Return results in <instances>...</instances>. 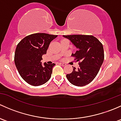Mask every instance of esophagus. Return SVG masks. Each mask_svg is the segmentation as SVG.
Segmentation results:
<instances>
[{
    "label": "esophagus",
    "instance_id": "34e87169",
    "mask_svg": "<svg viewBox=\"0 0 121 121\" xmlns=\"http://www.w3.org/2000/svg\"><path fill=\"white\" fill-rule=\"evenodd\" d=\"M60 64V65H63V66H65V65H66V64H65V63H59Z\"/></svg>",
    "mask_w": 121,
    "mask_h": 121
}]
</instances>
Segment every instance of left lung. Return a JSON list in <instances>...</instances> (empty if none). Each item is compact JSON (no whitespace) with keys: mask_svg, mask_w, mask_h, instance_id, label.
I'll return each instance as SVG.
<instances>
[{"mask_svg":"<svg viewBox=\"0 0 121 121\" xmlns=\"http://www.w3.org/2000/svg\"><path fill=\"white\" fill-rule=\"evenodd\" d=\"M63 37L70 40L78 49L71 56L76 58V61H81L79 63V68H73V72L66 75L67 78L70 83L75 86H85L95 78L103 63V46L93 36L64 35Z\"/></svg>","mask_w":121,"mask_h":121,"instance_id":"left-lung-1","label":"left lung"}]
</instances>
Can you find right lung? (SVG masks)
<instances>
[{
  "instance_id": "1",
  "label": "right lung",
  "mask_w": 121,
  "mask_h": 121,
  "mask_svg": "<svg viewBox=\"0 0 121 121\" xmlns=\"http://www.w3.org/2000/svg\"><path fill=\"white\" fill-rule=\"evenodd\" d=\"M57 35L35 33L23 39L17 46L14 63L22 78L30 85L39 86L51 78L56 64H42V56L46 54L50 43Z\"/></svg>"
}]
</instances>
